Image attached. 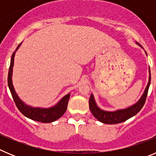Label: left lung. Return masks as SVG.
I'll use <instances>...</instances> for the list:
<instances>
[{"label": "left lung", "mask_w": 156, "mask_h": 156, "mask_svg": "<svg viewBox=\"0 0 156 156\" xmlns=\"http://www.w3.org/2000/svg\"><path fill=\"white\" fill-rule=\"evenodd\" d=\"M136 44L140 46L138 43L136 42ZM150 83H151V73H150L149 69V79H148V84H147V87H146L145 90H144V94L140 97V98L139 99L138 101L130 106V107H128V108H124V109H119L113 112L104 111V110L98 108V106L95 102L93 94H91L90 99H89V107H90L91 113L93 114L94 116L98 120L103 122V123H105V124H116V123H120V122L127 120L128 119L131 118L133 115H136L137 112H139L140 110L144 106V103H145L146 98H147V94H148Z\"/></svg>", "instance_id": "8db88e82"}]
</instances>
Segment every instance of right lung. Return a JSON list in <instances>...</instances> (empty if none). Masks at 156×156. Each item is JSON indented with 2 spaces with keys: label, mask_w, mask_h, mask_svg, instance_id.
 Masks as SVG:
<instances>
[{
  "label": "right lung",
  "mask_w": 156,
  "mask_h": 156,
  "mask_svg": "<svg viewBox=\"0 0 156 156\" xmlns=\"http://www.w3.org/2000/svg\"><path fill=\"white\" fill-rule=\"evenodd\" d=\"M22 44H19V46L17 47L16 50L13 52L11 58L10 67H9V71H8V87L10 89L11 94L12 95V98L14 99V101L16 103L18 109L22 113L27 116V118L30 119H33L34 121L41 122H51L57 120L61 116H62L63 114L66 112L67 105H68L69 99L70 97V94H66V96L62 98L61 100L59 101L57 105H55L53 107L51 108H37V107H32V106L28 105L25 104L21 99L19 98V96L16 94V90L14 89L13 84H12V68L14 66V58L16 55V51L19 49L20 45Z\"/></svg>",
  "instance_id": "add662e5"
}]
</instances>
